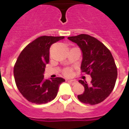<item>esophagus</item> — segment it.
Here are the masks:
<instances>
[{"instance_id":"34e87169","label":"esophagus","mask_w":129,"mask_h":129,"mask_svg":"<svg viewBox=\"0 0 129 129\" xmlns=\"http://www.w3.org/2000/svg\"><path fill=\"white\" fill-rule=\"evenodd\" d=\"M68 82H70L72 85H74L76 84H77V81L75 80H69Z\"/></svg>"}]
</instances>
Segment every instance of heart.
I'll use <instances>...</instances> for the list:
<instances>
[{
  "label": "heart",
  "instance_id": "1",
  "mask_svg": "<svg viewBox=\"0 0 129 129\" xmlns=\"http://www.w3.org/2000/svg\"><path fill=\"white\" fill-rule=\"evenodd\" d=\"M63 74L66 76H70L71 74H72V72L70 69H66L63 70Z\"/></svg>",
  "mask_w": 129,
  "mask_h": 129
}]
</instances>
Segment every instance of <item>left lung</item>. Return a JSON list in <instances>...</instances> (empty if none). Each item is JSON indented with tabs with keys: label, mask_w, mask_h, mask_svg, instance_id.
<instances>
[{
	"label": "left lung",
	"mask_w": 129,
	"mask_h": 129,
	"mask_svg": "<svg viewBox=\"0 0 129 129\" xmlns=\"http://www.w3.org/2000/svg\"><path fill=\"white\" fill-rule=\"evenodd\" d=\"M68 39L80 48L82 72L92 78L89 84L79 80L84 87V92L78 95V100L91 105L100 103L112 92L117 78V68L111 53L103 43L90 35L81 34Z\"/></svg>",
	"instance_id": "left-lung-1"
}]
</instances>
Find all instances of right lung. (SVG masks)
Segmentation results:
<instances>
[{"instance_id":"obj_1","label":"right lung","mask_w":129,"mask_h":129,"mask_svg":"<svg viewBox=\"0 0 129 129\" xmlns=\"http://www.w3.org/2000/svg\"><path fill=\"white\" fill-rule=\"evenodd\" d=\"M64 37L41 36L27 45L19 55L14 67L15 83L28 101L45 104L56 97L62 78L44 79L45 66L49 61V48Z\"/></svg>"}]
</instances>
